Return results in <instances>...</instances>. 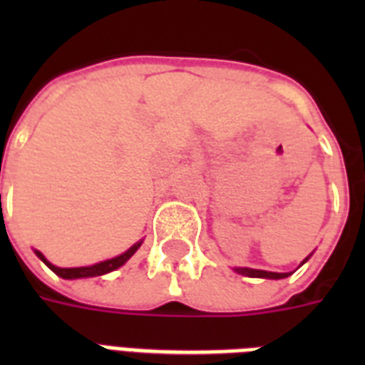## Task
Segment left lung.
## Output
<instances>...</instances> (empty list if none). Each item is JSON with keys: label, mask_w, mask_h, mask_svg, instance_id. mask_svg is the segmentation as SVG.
<instances>
[{"label": "left lung", "mask_w": 365, "mask_h": 365, "mask_svg": "<svg viewBox=\"0 0 365 365\" xmlns=\"http://www.w3.org/2000/svg\"><path fill=\"white\" fill-rule=\"evenodd\" d=\"M235 271L252 278H272V280H277V278L288 277V272H269V271H259V269H246V267H242V269H235Z\"/></svg>", "instance_id": "1"}]
</instances>
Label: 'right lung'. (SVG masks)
<instances>
[{
    "label": "right lung",
    "instance_id": "obj_1",
    "mask_svg": "<svg viewBox=\"0 0 365 365\" xmlns=\"http://www.w3.org/2000/svg\"><path fill=\"white\" fill-rule=\"evenodd\" d=\"M140 244H142V242H136L134 246H132V248L126 250L125 254L117 255V257H113V259L102 261V263H96V265H93V267H76V269H60V267H54L53 263H48L41 252H37V250H36V254H37V257H39V259H41L43 263L48 267V269H51V271L56 272L58 277H62V278H87V277H100V274H106V272L115 271V269H119L121 265H125L126 261L130 259L132 255H134V252L140 248Z\"/></svg>",
    "mask_w": 365,
    "mask_h": 365
}]
</instances>
